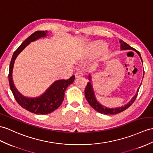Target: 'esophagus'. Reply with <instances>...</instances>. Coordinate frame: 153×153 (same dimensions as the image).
Returning <instances> with one entry per match:
<instances>
[{
    "label": "esophagus",
    "mask_w": 153,
    "mask_h": 153,
    "mask_svg": "<svg viewBox=\"0 0 153 153\" xmlns=\"http://www.w3.org/2000/svg\"><path fill=\"white\" fill-rule=\"evenodd\" d=\"M76 78H79L80 76H83V73L82 71H78L76 73Z\"/></svg>",
    "instance_id": "obj_1"
}]
</instances>
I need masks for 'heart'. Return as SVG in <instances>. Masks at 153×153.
<instances>
[{"instance_id": "b5f03b06", "label": "heart", "mask_w": 153, "mask_h": 153, "mask_svg": "<svg viewBox=\"0 0 153 153\" xmlns=\"http://www.w3.org/2000/svg\"><path fill=\"white\" fill-rule=\"evenodd\" d=\"M106 44L102 41H96L89 43L84 51V54L86 57H93L99 54L105 49Z\"/></svg>"}]
</instances>
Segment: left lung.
<instances>
[{"label":"left lung","mask_w":153,"mask_h":153,"mask_svg":"<svg viewBox=\"0 0 153 153\" xmlns=\"http://www.w3.org/2000/svg\"><path fill=\"white\" fill-rule=\"evenodd\" d=\"M120 43L121 45V50H127V49H132L134 51H135L136 53L138 54V55L140 56V57L141 59V55L140 53H139V51H137V50L134 49V48H133L132 47H130V45L127 43H126L125 42H124L123 41L120 39ZM141 61H142V59H141ZM89 80H90V76L89 77ZM139 91V88L137 89V94H136L134 96V97L131 99V100L128 103L126 104V105L125 106H122L120 108H105L102 106V105H100V104L97 101L95 97V95H94V89H93L92 88V85L90 82H88L86 87L85 88V91H84V94H85V99H86L87 101L88 102L89 105H90L93 108L94 110H95L96 111H97L98 112L100 113V114H106V115H112V114H117L119 113H121L122 111H123L124 110H125L126 109H127L128 107H130L131 106L133 102H134V100H136L137 96V93H138Z\"/></svg>","instance_id":"obj_1"}]
</instances>
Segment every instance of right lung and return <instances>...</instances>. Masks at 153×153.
<instances>
[{
	"label": "right lung",
	"instance_id": "1",
	"mask_svg": "<svg viewBox=\"0 0 153 153\" xmlns=\"http://www.w3.org/2000/svg\"><path fill=\"white\" fill-rule=\"evenodd\" d=\"M47 31H36L30 36L25 42L19 47L14 52L11 59L8 74L10 87L15 99L17 103L24 109L36 114L45 115L53 112L62 105L64 99V92L68 85L71 84L74 80L75 76L73 75L69 79L59 80L56 81L52 84L46 92L39 97L35 99L26 98L21 95L15 88L12 80V71L15 59L17 55L23 51L28 45L38 39L41 37L46 36Z\"/></svg>",
	"mask_w": 153,
	"mask_h": 153
}]
</instances>
